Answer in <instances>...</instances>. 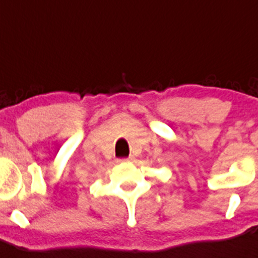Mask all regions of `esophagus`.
I'll return each instance as SVG.
<instances>
[{
  "instance_id": "34e87169",
  "label": "esophagus",
  "mask_w": 258,
  "mask_h": 258,
  "mask_svg": "<svg viewBox=\"0 0 258 258\" xmlns=\"http://www.w3.org/2000/svg\"><path fill=\"white\" fill-rule=\"evenodd\" d=\"M131 161H132V158H122V159H118V163L126 164V163H130Z\"/></svg>"
}]
</instances>
